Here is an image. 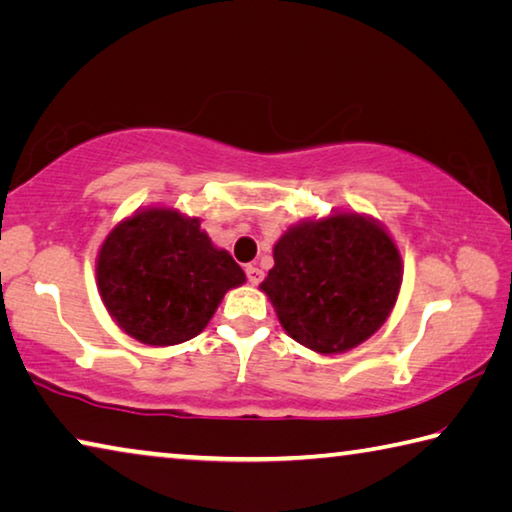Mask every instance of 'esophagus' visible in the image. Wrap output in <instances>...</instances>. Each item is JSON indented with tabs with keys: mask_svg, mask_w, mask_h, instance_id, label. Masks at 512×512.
<instances>
[{
	"mask_svg": "<svg viewBox=\"0 0 512 512\" xmlns=\"http://www.w3.org/2000/svg\"><path fill=\"white\" fill-rule=\"evenodd\" d=\"M246 277H248L250 284H259V282H262L264 273H262V268H259V266L248 264V266H246Z\"/></svg>",
	"mask_w": 512,
	"mask_h": 512,
	"instance_id": "obj_1",
	"label": "esophagus"
}]
</instances>
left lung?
<instances>
[{
    "instance_id": "obj_1",
    "label": "left lung",
    "mask_w": 512,
    "mask_h": 512,
    "mask_svg": "<svg viewBox=\"0 0 512 512\" xmlns=\"http://www.w3.org/2000/svg\"><path fill=\"white\" fill-rule=\"evenodd\" d=\"M262 282L291 339L320 354L345 352L384 325L402 284L400 250L359 214L289 228Z\"/></svg>"
}]
</instances>
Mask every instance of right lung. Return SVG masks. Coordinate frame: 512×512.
Returning a JSON list of instances; mask_svg holds the SVG:
<instances>
[{
	"label": "right lung",
	"instance_id": "right-lung-1",
	"mask_svg": "<svg viewBox=\"0 0 512 512\" xmlns=\"http://www.w3.org/2000/svg\"><path fill=\"white\" fill-rule=\"evenodd\" d=\"M97 282L103 305L128 336L176 345L201 334L225 291L246 275L230 253L214 248L198 219L153 207L103 241Z\"/></svg>",
	"mask_w": 512,
	"mask_h": 512
}]
</instances>
